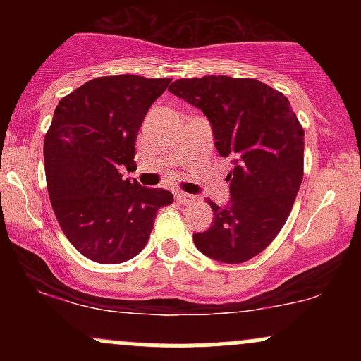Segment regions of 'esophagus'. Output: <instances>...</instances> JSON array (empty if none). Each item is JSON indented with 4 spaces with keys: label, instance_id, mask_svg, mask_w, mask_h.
Returning <instances> with one entry per match:
<instances>
[{
    "label": "esophagus",
    "instance_id": "esophagus-1",
    "mask_svg": "<svg viewBox=\"0 0 361 361\" xmlns=\"http://www.w3.org/2000/svg\"><path fill=\"white\" fill-rule=\"evenodd\" d=\"M175 198H176L178 204H190V202L195 200L193 195H188V193H183V192H176Z\"/></svg>",
    "mask_w": 361,
    "mask_h": 361
}]
</instances>
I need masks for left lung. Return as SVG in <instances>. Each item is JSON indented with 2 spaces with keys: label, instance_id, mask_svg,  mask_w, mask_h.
I'll use <instances>...</instances> for the list:
<instances>
[{
  "label": "left lung",
  "instance_id": "8db88e82",
  "mask_svg": "<svg viewBox=\"0 0 361 361\" xmlns=\"http://www.w3.org/2000/svg\"><path fill=\"white\" fill-rule=\"evenodd\" d=\"M169 91L210 120L219 156L234 169L231 202L212 207L214 224L193 235L209 258L238 264L270 246L292 212L304 178V128L288 98L252 78H181Z\"/></svg>",
  "mask_w": 361,
  "mask_h": 361
}]
</instances>
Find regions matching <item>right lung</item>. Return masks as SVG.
<instances>
[{"instance_id": "add662e5", "label": "right lung", "mask_w": 361, "mask_h": 361, "mask_svg": "<svg viewBox=\"0 0 361 361\" xmlns=\"http://www.w3.org/2000/svg\"><path fill=\"white\" fill-rule=\"evenodd\" d=\"M171 82L134 74L94 78L66 94L44 139L49 198L62 233L91 261L123 263L144 250L173 195L123 180L149 106Z\"/></svg>"}]
</instances>
